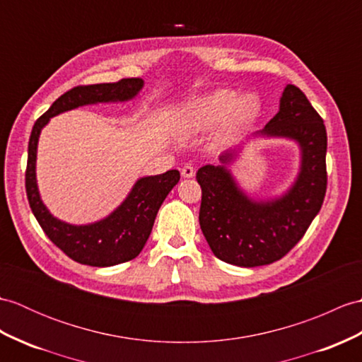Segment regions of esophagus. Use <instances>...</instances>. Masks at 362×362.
I'll return each mask as SVG.
<instances>
[{
  "label": "esophagus",
  "instance_id": "34e87169",
  "mask_svg": "<svg viewBox=\"0 0 362 362\" xmlns=\"http://www.w3.org/2000/svg\"><path fill=\"white\" fill-rule=\"evenodd\" d=\"M194 174H196V170H194V166H192V165H185L182 168V175L185 179L194 177Z\"/></svg>",
  "mask_w": 362,
  "mask_h": 362
}]
</instances>
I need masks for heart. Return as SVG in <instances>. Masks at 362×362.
<instances>
[{
  "label": "heart",
  "mask_w": 362,
  "mask_h": 362,
  "mask_svg": "<svg viewBox=\"0 0 362 362\" xmlns=\"http://www.w3.org/2000/svg\"><path fill=\"white\" fill-rule=\"evenodd\" d=\"M262 114V100L256 92L238 95L236 90L219 89L183 103L173 119V131L179 137L204 132L219 123L216 140H225L250 128Z\"/></svg>",
  "instance_id": "obj_1"
}]
</instances>
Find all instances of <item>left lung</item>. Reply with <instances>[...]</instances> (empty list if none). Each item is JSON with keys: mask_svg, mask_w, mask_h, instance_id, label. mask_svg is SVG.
Segmentation results:
<instances>
[{"mask_svg": "<svg viewBox=\"0 0 362 362\" xmlns=\"http://www.w3.org/2000/svg\"><path fill=\"white\" fill-rule=\"evenodd\" d=\"M253 139H285L299 148L295 180L279 196L259 199L240 188L230 166L243 149L223 151L219 165H205L196 179L202 188L199 222L217 259L238 267H260L284 257L304 236L322 206L327 189V132L304 92L287 85L279 111Z\"/></svg>", "mask_w": 362, "mask_h": 362, "instance_id": "1", "label": "left lung"}]
</instances>
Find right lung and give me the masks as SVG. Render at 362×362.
<instances>
[{"instance_id": "obj_1", "label": "right lung", "mask_w": 362, "mask_h": 362, "mask_svg": "<svg viewBox=\"0 0 362 362\" xmlns=\"http://www.w3.org/2000/svg\"><path fill=\"white\" fill-rule=\"evenodd\" d=\"M145 81L123 78L117 83L77 86L57 98L32 128L28 149L26 192L29 205L46 236L75 262L90 267H112L137 257L145 247L151 230L170 191L179 183L180 173L137 179L122 204L97 222L75 225L58 219L49 211L40 196L37 183V149L40 134L52 117L72 109L98 103H124L136 98Z\"/></svg>"}]
</instances>
